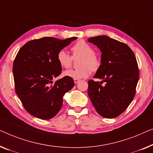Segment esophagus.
<instances>
[{
  "instance_id": "obj_1",
  "label": "esophagus",
  "mask_w": 153,
  "mask_h": 153,
  "mask_svg": "<svg viewBox=\"0 0 153 153\" xmlns=\"http://www.w3.org/2000/svg\"><path fill=\"white\" fill-rule=\"evenodd\" d=\"M79 81H80V79H74V82H75V83H76V84H77V83H78Z\"/></svg>"
}]
</instances>
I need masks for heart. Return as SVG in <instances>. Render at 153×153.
I'll return each mask as SVG.
<instances>
[{
  "label": "heart",
  "mask_w": 153,
  "mask_h": 153,
  "mask_svg": "<svg viewBox=\"0 0 153 153\" xmlns=\"http://www.w3.org/2000/svg\"><path fill=\"white\" fill-rule=\"evenodd\" d=\"M74 55H82L79 65L80 67L69 69L64 72V76L73 79L85 78L89 76L91 71L96 72L100 67L101 61L94 54V50L85 41L76 42L71 48ZM57 60L62 67L68 68L72 64V57L64 50H61L57 54Z\"/></svg>",
  "instance_id": "b5f03b06"
}]
</instances>
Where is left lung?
<instances>
[{
	"instance_id": "left-lung-1",
	"label": "left lung",
	"mask_w": 153,
	"mask_h": 153,
	"mask_svg": "<svg viewBox=\"0 0 153 153\" xmlns=\"http://www.w3.org/2000/svg\"><path fill=\"white\" fill-rule=\"evenodd\" d=\"M100 49V67L88 81V95L97 112L107 119L117 117L127 109L136 93L139 68L136 57L128 45L105 35L90 37Z\"/></svg>"
}]
</instances>
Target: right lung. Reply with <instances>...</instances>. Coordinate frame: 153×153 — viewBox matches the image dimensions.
Returning a JSON list of instances; mask_svg holds the SVG:
<instances>
[{
    "label": "right lung",
    "instance_id": "1",
    "mask_svg": "<svg viewBox=\"0 0 153 153\" xmlns=\"http://www.w3.org/2000/svg\"><path fill=\"white\" fill-rule=\"evenodd\" d=\"M77 37L58 39L43 37L27 42L21 47L13 64L16 93L27 112L39 119L48 120L61 109L63 96L74 87L73 78L61 74L57 54Z\"/></svg>",
    "mask_w": 153,
    "mask_h": 153
}]
</instances>
